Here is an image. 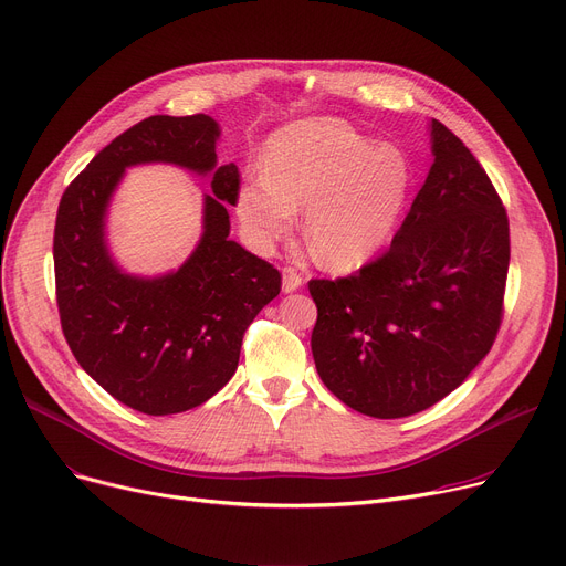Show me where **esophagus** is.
I'll use <instances>...</instances> for the list:
<instances>
[{
    "label": "esophagus",
    "mask_w": 566,
    "mask_h": 566,
    "mask_svg": "<svg viewBox=\"0 0 566 566\" xmlns=\"http://www.w3.org/2000/svg\"><path fill=\"white\" fill-rule=\"evenodd\" d=\"M301 286H303V275L295 271V268L286 265L282 271V291L293 293V291H298Z\"/></svg>",
    "instance_id": "34e87169"
}]
</instances>
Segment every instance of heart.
Segmentation results:
<instances>
[{"mask_svg": "<svg viewBox=\"0 0 566 566\" xmlns=\"http://www.w3.org/2000/svg\"><path fill=\"white\" fill-rule=\"evenodd\" d=\"M412 184L395 144H371L337 118H312L268 144L265 169L238 190V218L256 245L291 233L295 208H307L312 254L333 271L367 263L392 235Z\"/></svg>", "mask_w": 566, "mask_h": 566, "instance_id": "b5f03b06", "label": "heart"}]
</instances>
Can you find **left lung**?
<instances>
[{
	"label": "left lung",
	"mask_w": 566,
	"mask_h": 566,
	"mask_svg": "<svg viewBox=\"0 0 566 566\" xmlns=\"http://www.w3.org/2000/svg\"><path fill=\"white\" fill-rule=\"evenodd\" d=\"M433 165L390 250L339 280H310L321 380L369 418L420 412L470 376L502 323L507 211L468 146L431 122Z\"/></svg>",
	"instance_id": "obj_1"
}]
</instances>
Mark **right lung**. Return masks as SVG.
Listing matches in <instances>:
<instances>
[{
    "label": "right lung",
    "mask_w": 566,
    "mask_h": 566,
    "mask_svg": "<svg viewBox=\"0 0 566 566\" xmlns=\"http://www.w3.org/2000/svg\"><path fill=\"white\" fill-rule=\"evenodd\" d=\"M220 126L206 114L148 116L112 139L59 201L54 282L64 337L80 367L116 401L146 415L184 412L235 374L243 335L282 289L277 268L229 241L227 206L241 174L216 167ZM171 161L213 172L205 233L176 274H124L104 243V213L126 166Z\"/></svg>",
    "instance_id": "right-lung-1"
}]
</instances>
